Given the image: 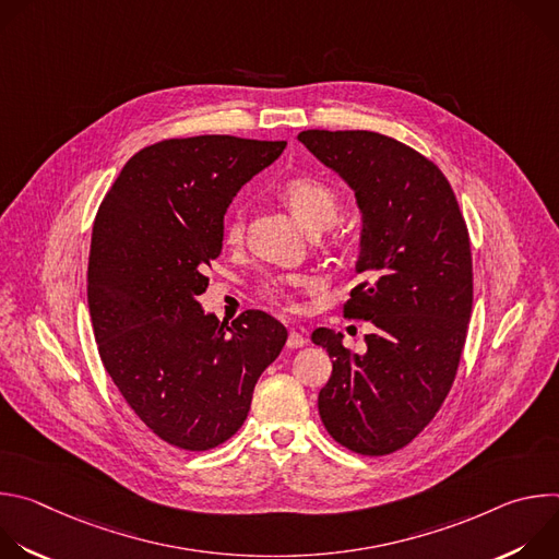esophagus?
Returning a JSON list of instances; mask_svg holds the SVG:
<instances>
[{"label":"esophagus","mask_w":559,"mask_h":559,"mask_svg":"<svg viewBox=\"0 0 559 559\" xmlns=\"http://www.w3.org/2000/svg\"><path fill=\"white\" fill-rule=\"evenodd\" d=\"M305 345H307V338L300 332H289V336H287V347L289 349H298V347H305Z\"/></svg>","instance_id":"obj_1"}]
</instances>
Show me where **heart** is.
Masks as SVG:
<instances>
[{
	"label": "heart",
	"instance_id": "obj_1",
	"mask_svg": "<svg viewBox=\"0 0 559 559\" xmlns=\"http://www.w3.org/2000/svg\"><path fill=\"white\" fill-rule=\"evenodd\" d=\"M278 197L292 210V214L300 221V225L309 231H323L332 229L338 212H341V197L334 186L316 177H292L278 186ZM243 227L236 216H229L223 227V236L227 243H236L241 238ZM336 236V234H332ZM292 281L270 276L259 285L263 298L272 302H287L289 300Z\"/></svg>",
	"mask_w": 559,
	"mask_h": 559
}]
</instances>
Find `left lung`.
I'll return each mask as SVG.
<instances>
[{
  "instance_id": "obj_1",
  "label": "left lung",
  "mask_w": 559,
  "mask_h": 559,
  "mask_svg": "<svg viewBox=\"0 0 559 559\" xmlns=\"http://www.w3.org/2000/svg\"><path fill=\"white\" fill-rule=\"evenodd\" d=\"M298 141L356 194L360 283L345 316L376 328L365 354L332 330L311 334L334 358L318 414L338 444L386 455L433 420L453 384L473 305L468 229L447 177L414 147L369 130H305Z\"/></svg>"
}]
</instances>
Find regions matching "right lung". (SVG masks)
I'll list each match as a JSON object with an SVG mask.
<instances>
[{"label":"right lung","instance_id":"obj_1","mask_svg":"<svg viewBox=\"0 0 559 559\" xmlns=\"http://www.w3.org/2000/svg\"><path fill=\"white\" fill-rule=\"evenodd\" d=\"M285 145L158 141L130 158L99 205L88 259L99 356L130 409L173 447L207 451L241 429L257 380L287 341L261 309L227 325L199 302L227 205Z\"/></svg>","mask_w":559,"mask_h":559}]
</instances>
